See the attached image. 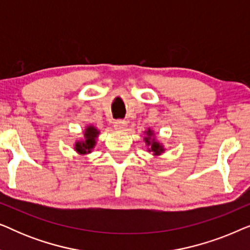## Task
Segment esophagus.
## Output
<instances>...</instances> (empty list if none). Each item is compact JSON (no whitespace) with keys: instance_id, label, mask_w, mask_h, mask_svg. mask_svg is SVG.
<instances>
[{"instance_id":"1","label":"esophagus","mask_w":250,"mask_h":250,"mask_svg":"<svg viewBox=\"0 0 250 250\" xmlns=\"http://www.w3.org/2000/svg\"><path fill=\"white\" fill-rule=\"evenodd\" d=\"M126 125H127L126 121H123V119H118V121L115 122L114 127H115V129H117V131H123V129L126 128Z\"/></svg>"}]
</instances>
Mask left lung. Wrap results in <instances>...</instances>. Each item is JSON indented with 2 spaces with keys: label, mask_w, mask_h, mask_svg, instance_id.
<instances>
[{
  "label": "left lung",
  "mask_w": 250,
  "mask_h": 250,
  "mask_svg": "<svg viewBox=\"0 0 250 250\" xmlns=\"http://www.w3.org/2000/svg\"><path fill=\"white\" fill-rule=\"evenodd\" d=\"M146 136L145 138V141L146 143V146H150V149H148L149 151H152L153 155H160V153L164 152V148L160 143L156 142L155 139H151V136L153 135V133L151 129H148L146 132Z\"/></svg>",
  "instance_id": "1"
}]
</instances>
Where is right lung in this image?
<instances>
[{
	"label": "right lung",
	"instance_id": "1",
	"mask_svg": "<svg viewBox=\"0 0 250 250\" xmlns=\"http://www.w3.org/2000/svg\"><path fill=\"white\" fill-rule=\"evenodd\" d=\"M99 135V131L94 126H87L84 132V140L78 141L75 145V150L81 155L90 153L95 146V139Z\"/></svg>",
	"mask_w": 250,
	"mask_h": 250
}]
</instances>
